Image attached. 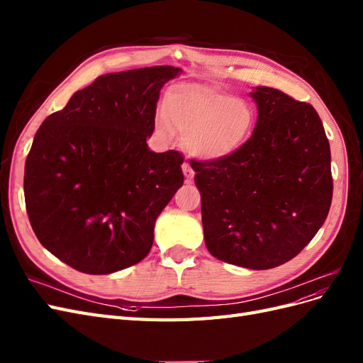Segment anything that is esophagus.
I'll return each instance as SVG.
<instances>
[{"mask_svg": "<svg viewBox=\"0 0 363 363\" xmlns=\"http://www.w3.org/2000/svg\"><path fill=\"white\" fill-rule=\"evenodd\" d=\"M183 174H184V179L188 180V182H191L192 179H194V175H195V171L191 168V164L189 163H183Z\"/></svg>", "mask_w": 363, "mask_h": 363, "instance_id": "1", "label": "esophagus"}]
</instances>
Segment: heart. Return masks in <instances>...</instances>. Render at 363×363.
<instances>
[{
    "mask_svg": "<svg viewBox=\"0 0 363 363\" xmlns=\"http://www.w3.org/2000/svg\"><path fill=\"white\" fill-rule=\"evenodd\" d=\"M163 111L156 118L159 133L171 139L177 130L184 148L203 159L232 155L255 125V111L248 103L206 84L175 87Z\"/></svg>",
    "mask_w": 363,
    "mask_h": 363,
    "instance_id": "heart-1",
    "label": "heart"
}]
</instances>
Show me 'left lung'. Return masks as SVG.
Returning <instances> with one entry per match:
<instances>
[{"instance_id": "1", "label": "left lung", "mask_w": 363, "mask_h": 363, "mask_svg": "<svg viewBox=\"0 0 363 363\" xmlns=\"http://www.w3.org/2000/svg\"><path fill=\"white\" fill-rule=\"evenodd\" d=\"M255 131L232 155L194 162L206 247L216 259L269 269L311 242L330 211V145L309 103L259 86Z\"/></svg>"}]
</instances>
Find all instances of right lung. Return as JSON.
<instances>
[{"instance_id":"right-lung-1","label":"right lung","mask_w":363,"mask_h":363,"mask_svg":"<svg viewBox=\"0 0 363 363\" xmlns=\"http://www.w3.org/2000/svg\"><path fill=\"white\" fill-rule=\"evenodd\" d=\"M172 67L104 74L50 115L26 160V208L39 242L84 274L144 259L155 223L183 184L179 151L152 152L162 86Z\"/></svg>"}]
</instances>
